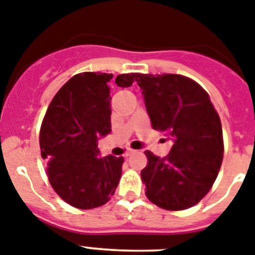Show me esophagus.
Wrapping results in <instances>:
<instances>
[{
	"label": "esophagus",
	"instance_id": "1",
	"mask_svg": "<svg viewBox=\"0 0 255 255\" xmlns=\"http://www.w3.org/2000/svg\"><path fill=\"white\" fill-rule=\"evenodd\" d=\"M134 153H136L135 149L128 148V149H126V152H125V157H129V156H131V154H134Z\"/></svg>",
	"mask_w": 255,
	"mask_h": 255
}]
</instances>
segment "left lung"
I'll return each mask as SVG.
<instances>
[{"label":"left lung","mask_w":255,"mask_h":255,"mask_svg":"<svg viewBox=\"0 0 255 255\" xmlns=\"http://www.w3.org/2000/svg\"><path fill=\"white\" fill-rule=\"evenodd\" d=\"M135 81L152 128L173 142L162 158L144 152L145 196L170 212L191 208L205 197L221 169L225 145L218 112L208 93L186 76L136 73Z\"/></svg>","instance_id":"obj_1"}]
</instances>
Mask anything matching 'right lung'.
Returning <instances> with one entry per match:
<instances>
[{
	"label": "right lung",
	"mask_w": 255,
	"mask_h": 255,
	"mask_svg": "<svg viewBox=\"0 0 255 255\" xmlns=\"http://www.w3.org/2000/svg\"><path fill=\"white\" fill-rule=\"evenodd\" d=\"M136 73L117 76L129 88ZM112 73L82 72L63 85L49 104L40 130V148L47 160L49 182L73 208L94 209L115 193L124 157H99L98 139L111 131Z\"/></svg>",
	"instance_id": "add662e5"
}]
</instances>
